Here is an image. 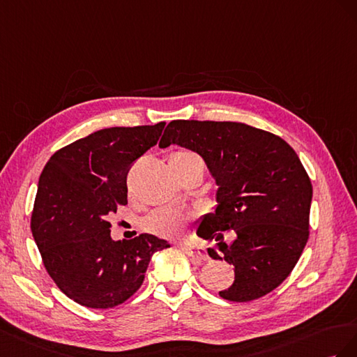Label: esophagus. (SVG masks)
Listing matches in <instances>:
<instances>
[{
	"label": "esophagus",
	"mask_w": 357,
	"mask_h": 357,
	"mask_svg": "<svg viewBox=\"0 0 357 357\" xmlns=\"http://www.w3.org/2000/svg\"><path fill=\"white\" fill-rule=\"evenodd\" d=\"M182 251H184L188 257H191L195 261L200 263V261H206L209 259V256L206 254L205 248L202 247H195V245H181Z\"/></svg>",
	"instance_id": "34e87169"
}]
</instances>
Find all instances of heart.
<instances>
[{
	"label": "heart",
	"mask_w": 357,
	"mask_h": 357,
	"mask_svg": "<svg viewBox=\"0 0 357 357\" xmlns=\"http://www.w3.org/2000/svg\"><path fill=\"white\" fill-rule=\"evenodd\" d=\"M169 161L175 173H179L190 167L192 162L200 161V158L190 151H176L170 155ZM187 222L188 217L184 215V213L172 209H158L155 212H152L144 221V226L148 231L154 233L157 236L175 239L184 235Z\"/></svg>",
	"instance_id": "b5f03b06"
}]
</instances>
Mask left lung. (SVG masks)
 <instances>
[{
    "label": "left lung",
    "instance_id": "obj_1",
    "mask_svg": "<svg viewBox=\"0 0 357 357\" xmlns=\"http://www.w3.org/2000/svg\"><path fill=\"white\" fill-rule=\"evenodd\" d=\"M197 152L218 184L217 212L197 230L218 242L213 260L235 266V282L222 299L250 302L277 289L310 238L312 185L294 149L280 136L242 122L172 121L160 140ZM235 229L227 248L222 231Z\"/></svg>",
    "mask_w": 357,
    "mask_h": 357
}]
</instances>
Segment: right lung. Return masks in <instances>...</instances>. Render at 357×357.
<instances>
[{"mask_svg":"<svg viewBox=\"0 0 357 357\" xmlns=\"http://www.w3.org/2000/svg\"><path fill=\"white\" fill-rule=\"evenodd\" d=\"M166 122L110 127L58 149L38 179L31 231L50 278L71 301L107 310L140 289L154 235L112 241L107 215L127 205L131 166L157 145Z\"/></svg>","mask_w":357,"mask_h":357,"instance_id":"add662e5","label":"right lung"}]
</instances>
